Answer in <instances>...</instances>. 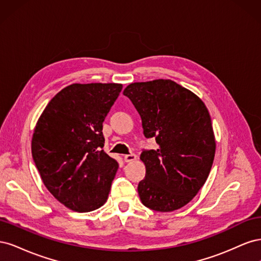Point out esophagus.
<instances>
[{
    "label": "esophagus",
    "mask_w": 261,
    "mask_h": 261,
    "mask_svg": "<svg viewBox=\"0 0 261 261\" xmlns=\"http://www.w3.org/2000/svg\"><path fill=\"white\" fill-rule=\"evenodd\" d=\"M136 158H137V155L134 154V153L126 154V155L124 156V161H125V162H133V161L136 160Z\"/></svg>",
    "instance_id": "1"
}]
</instances>
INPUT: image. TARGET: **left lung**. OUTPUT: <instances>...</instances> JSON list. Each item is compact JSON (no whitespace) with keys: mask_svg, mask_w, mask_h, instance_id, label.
Instances as JSON below:
<instances>
[{"mask_svg":"<svg viewBox=\"0 0 261 261\" xmlns=\"http://www.w3.org/2000/svg\"><path fill=\"white\" fill-rule=\"evenodd\" d=\"M141 117L144 135L158 148L144 150L146 176L138 184L149 209L171 212L184 207L206 183L216 153L207 107L175 82L134 83L123 91Z\"/></svg>","mask_w":261,"mask_h":261,"instance_id":"1","label":"left lung"}]
</instances>
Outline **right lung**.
<instances>
[{
	"mask_svg": "<svg viewBox=\"0 0 261 261\" xmlns=\"http://www.w3.org/2000/svg\"><path fill=\"white\" fill-rule=\"evenodd\" d=\"M121 84H73L51 99L36 124L31 153L48 191L73 211L103 206L118 169L102 148V123Z\"/></svg>",
	"mask_w": 261,
	"mask_h": 261,
	"instance_id": "right-lung-1",
	"label": "right lung"
}]
</instances>
